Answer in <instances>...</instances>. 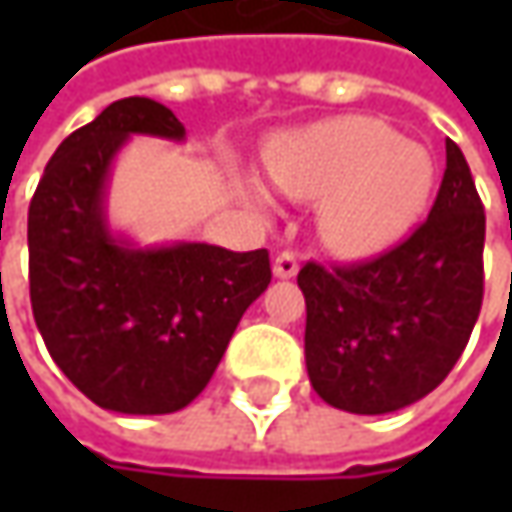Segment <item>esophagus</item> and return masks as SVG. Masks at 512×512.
<instances>
[{
  "instance_id": "obj_1",
  "label": "esophagus",
  "mask_w": 512,
  "mask_h": 512,
  "mask_svg": "<svg viewBox=\"0 0 512 512\" xmlns=\"http://www.w3.org/2000/svg\"><path fill=\"white\" fill-rule=\"evenodd\" d=\"M296 273H299V259H296V253L282 250V253L273 259V276H276V279H293Z\"/></svg>"
}]
</instances>
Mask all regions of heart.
I'll use <instances>...</instances> for the list:
<instances>
[{
  "label": "heart",
  "mask_w": 512,
  "mask_h": 512,
  "mask_svg": "<svg viewBox=\"0 0 512 512\" xmlns=\"http://www.w3.org/2000/svg\"><path fill=\"white\" fill-rule=\"evenodd\" d=\"M265 176L293 202H319L316 227L327 247L362 256L390 245L419 219L433 193L430 153L376 119L339 116L290 130L265 148ZM245 199L267 210L265 190Z\"/></svg>",
  "instance_id": "b5f03b06"
}]
</instances>
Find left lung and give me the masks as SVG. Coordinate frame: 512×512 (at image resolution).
Segmentation results:
<instances>
[{"label":"left lung","instance_id":"8db88e82","mask_svg":"<svg viewBox=\"0 0 512 512\" xmlns=\"http://www.w3.org/2000/svg\"><path fill=\"white\" fill-rule=\"evenodd\" d=\"M444 148L439 196L410 239L370 262L299 270L307 376L330 407L402 410L436 390L467 347L484 296V207L459 145Z\"/></svg>","mask_w":512,"mask_h":512}]
</instances>
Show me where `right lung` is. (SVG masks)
Here are the masks:
<instances>
[{
  "instance_id": "1",
  "label": "right lung",
  "mask_w": 512,
  "mask_h": 512,
  "mask_svg": "<svg viewBox=\"0 0 512 512\" xmlns=\"http://www.w3.org/2000/svg\"><path fill=\"white\" fill-rule=\"evenodd\" d=\"M130 136L182 142L185 125L148 96H128L50 156L28 210L30 305L53 362L90 402L159 416L205 390L270 285V259L265 247H139L116 236L105 196Z\"/></svg>"
}]
</instances>
